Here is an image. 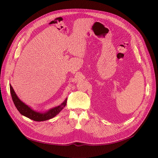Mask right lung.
Wrapping results in <instances>:
<instances>
[{"mask_svg": "<svg viewBox=\"0 0 158 158\" xmlns=\"http://www.w3.org/2000/svg\"><path fill=\"white\" fill-rule=\"evenodd\" d=\"M10 87L13 101L14 102L15 106L16 107V109L18 110V111L22 115L34 121H45L54 118L64 108L66 104L67 98H66L65 100L60 105L52 107V108H51L45 112L37 111L35 110H33L31 107L27 105L26 104H25L20 100L17 96V95L15 92V91L11 84H10Z\"/></svg>", "mask_w": 158, "mask_h": 158, "instance_id": "add662e5", "label": "right lung"}]
</instances>
